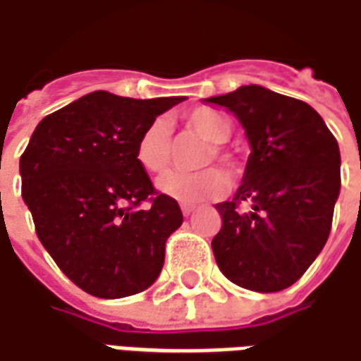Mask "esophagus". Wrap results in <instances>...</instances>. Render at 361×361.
Returning a JSON list of instances; mask_svg holds the SVG:
<instances>
[{
	"mask_svg": "<svg viewBox=\"0 0 361 361\" xmlns=\"http://www.w3.org/2000/svg\"><path fill=\"white\" fill-rule=\"evenodd\" d=\"M193 212H195V205H181V213H183L185 217H190Z\"/></svg>",
	"mask_w": 361,
	"mask_h": 361,
	"instance_id": "34e87169",
	"label": "esophagus"
}]
</instances>
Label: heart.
Returning <instances> with one entry per match:
<instances>
[{"instance_id": "b5f03b06", "label": "heart", "mask_w": 361, "mask_h": 361, "mask_svg": "<svg viewBox=\"0 0 361 361\" xmlns=\"http://www.w3.org/2000/svg\"><path fill=\"white\" fill-rule=\"evenodd\" d=\"M183 126L203 140L212 142L205 149L201 166L217 160L229 173H237L239 164L231 152L223 148L233 132L231 120L212 109L190 110L183 116ZM173 156V140L168 122L154 120L142 130L136 142V160L149 173H158L170 166ZM158 191L178 203H200L205 200H217L229 190V180L217 168H205L200 171H168L158 180Z\"/></svg>"}]
</instances>
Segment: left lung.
Masks as SVG:
<instances>
[{
    "label": "left lung",
    "mask_w": 361,
    "mask_h": 361,
    "mask_svg": "<svg viewBox=\"0 0 361 361\" xmlns=\"http://www.w3.org/2000/svg\"><path fill=\"white\" fill-rule=\"evenodd\" d=\"M207 102L231 110L251 144L235 197L217 205L223 225L212 241L215 261L231 283L279 293L328 241L340 193L338 142L312 106L269 88L249 85Z\"/></svg>",
    "instance_id": "left-lung-1"
}]
</instances>
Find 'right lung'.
I'll return each instance as SVG.
<instances>
[{
	"instance_id": "add662e5",
	"label": "right lung",
	"mask_w": 361,
	"mask_h": 361,
	"mask_svg": "<svg viewBox=\"0 0 361 361\" xmlns=\"http://www.w3.org/2000/svg\"><path fill=\"white\" fill-rule=\"evenodd\" d=\"M181 100L90 92L41 120L21 154V195L37 237L85 293L124 298L158 279L183 215L152 185L136 142Z\"/></svg>"
}]
</instances>
